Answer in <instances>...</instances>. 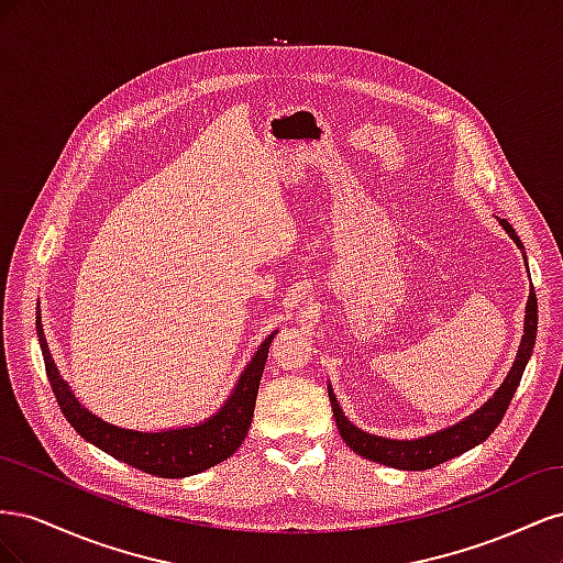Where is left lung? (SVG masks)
Instances as JSON below:
<instances>
[{"mask_svg": "<svg viewBox=\"0 0 563 563\" xmlns=\"http://www.w3.org/2000/svg\"><path fill=\"white\" fill-rule=\"evenodd\" d=\"M500 225L509 236H512V242L519 246V251L523 253V261H526V251H523V244L517 236L515 228L509 225L505 218H500ZM536 333H538V300H536V291L531 286V294H528V302H526L523 335H521V343H519L517 360H515L512 368H509L503 385L496 391H493V397L484 406L476 408L474 413H470L467 418L451 424V428H444V430H439V432L428 434V437L387 439V437L364 432L362 428H356L354 422L347 420V416L343 413V408H340V404L333 395V387L329 385V401H331V408H333V418H335V424L340 430V437H343L345 444L354 453H360L362 457L373 460V463L387 465V467L408 470V472L430 470L434 465L446 463V460H451L460 453L479 446L482 441H486L490 437V432L498 428V422L503 420L509 401H512V397H515L519 380L523 376V368H526L528 360H531V354H533Z\"/></svg>", "mask_w": 563, "mask_h": 563, "instance_id": "left-lung-1", "label": "left lung"}]
</instances>
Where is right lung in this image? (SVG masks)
Segmentation results:
<instances>
[{"instance_id": "add662e5", "label": "right lung", "mask_w": 563, "mask_h": 563, "mask_svg": "<svg viewBox=\"0 0 563 563\" xmlns=\"http://www.w3.org/2000/svg\"><path fill=\"white\" fill-rule=\"evenodd\" d=\"M275 333L277 331H272L258 345V350L253 352L251 362L244 366L230 397L211 418H203L197 424H185V428L141 432L119 428V424L98 418L75 397V391L67 385V380H63L54 356L48 352L42 317L37 314V338L46 376L67 422L79 432V437L87 439L89 444L98 446L100 451H106L108 455L122 460V463L135 470L164 476V479H180V476L199 474L223 463L242 446L251 428L255 397H258V385Z\"/></svg>"}]
</instances>
